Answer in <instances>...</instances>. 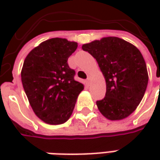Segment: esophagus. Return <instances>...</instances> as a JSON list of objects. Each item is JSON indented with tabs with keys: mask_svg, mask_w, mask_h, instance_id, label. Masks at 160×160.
<instances>
[{
	"mask_svg": "<svg viewBox=\"0 0 160 160\" xmlns=\"http://www.w3.org/2000/svg\"><path fill=\"white\" fill-rule=\"evenodd\" d=\"M86 80H87V83H89L90 82L92 81V77H91V76H88V77H87V79H86Z\"/></svg>",
	"mask_w": 160,
	"mask_h": 160,
	"instance_id": "esophagus-1",
	"label": "esophagus"
}]
</instances>
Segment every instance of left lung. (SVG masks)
<instances>
[{"instance_id":"1","label":"left lung","mask_w":160,"mask_h":160,"mask_svg":"<svg viewBox=\"0 0 160 160\" xmlns=\"http://www.w3.org/2000/svg\"><path fill=\"white\" fill-rule=\"evenodd\" d=\"M95 58L106 81V95L96 102L109 120H121L136 109L142 100L149 76L145 60L133 44L108 36L82 45Z\"/></svg>"}]
</instances>
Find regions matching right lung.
<instances>
[{"mask_svg":"<svg viewBox=\"0 0 160 160\" xmlns=\"http://www.w3.org/2000/svg\"><path fill=\"white\" fill-rule=\"evenodd\" d=\"M77 42L52 38L41 42L24 60L21 80L34 114L49 125H60L73 113L83 84L74 79L68 58Z\"/></svg>","mask_w":160,"mask_h":160,"instance_id":"obj_1","label":"right lung"}]
</instances>
